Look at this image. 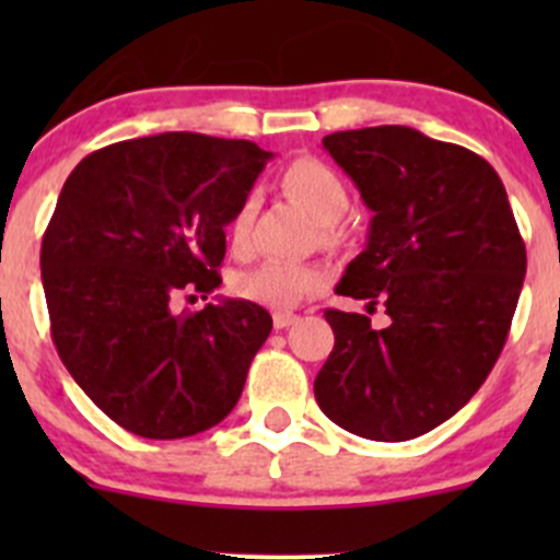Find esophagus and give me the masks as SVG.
<instances>
[{
  "mask_svg": "<svg viewBox=\"0 0 560 560\" xmlns=\"http://www.w3.org/2000/svg\"><path fill=\"white\" fill-rule=\"evenodd\" d=\"M295 322H298V314H292V312H276L273 314V327H276V330H284V327L295 325Z\"/></svg>",
  "mask_w": 560,
  "mask_h": 560,
  "instance_id": "1",
  "label": "esophagus"
}]
</instances>
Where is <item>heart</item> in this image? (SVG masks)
<instances>
[{
    "mask_svg": "<svg viewBox=\"0 0 560 560\" xmlns=\"http://www.w3.org/2000/svg\"><path fill=\"white\" fill-rule=\"evenodd\" d=\"M281 186L319 224L338 222L349 206V195L341 175L325 162L312 160V156H301V160L292 162L281 175ZM254 211H257V202H254V197H246L238 211H235L233 222H230V246H233L235 254H246ZM322 284H325V279H322L319 270L308 268V265L273 262V259L241 270L233 279L235 295L268 308L298 306L303 298L319 292Z\"/></svg>",
    "mask_w": 560,
    "mask_h": 560,
    "instance_id": "heart-1",
    "label": "heart"
}]
</instances>
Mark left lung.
I'll use <instances>...</instances> for the list:
<instances>
[{"label": "left lung", "instance_id": "left-lung-1", "mask_svg": "<svg viewBox=\"0 0 560 560\" xmlns=\"http://www.w3.org/2000/svg\"><path fill=\"white\" fill-rule=\"evenodd\" d=\"M374 211L338 295L387 308L389 325L327 308L319 409L374 442H406L460 411L493 371L525 279V244L499 173L411 127L322 138Z\"/></svg>", "mask_w": 560, "mask_h": 560}]
</instances>
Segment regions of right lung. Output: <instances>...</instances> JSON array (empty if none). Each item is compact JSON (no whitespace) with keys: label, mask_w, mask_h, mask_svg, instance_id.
Masks as SVG:
<instances>
[{"label":"right lung","mask_w":560,"mask_h":560,"mask_svg":"<svg viewBox=\"0 0 560 560\" xmlns=\"http://www.w3.org/2000/svg\"><path fill=\"white\" fill-rule=\"evenodd\" d=\"M270 151L162 132L78 162L43 235L50 338L83 393L124 431L184 439L222 422L273 319L252 301L175 312L211 295L224 228Z\"/></svg>","instance_id":"add662e5"}]
</instances>
